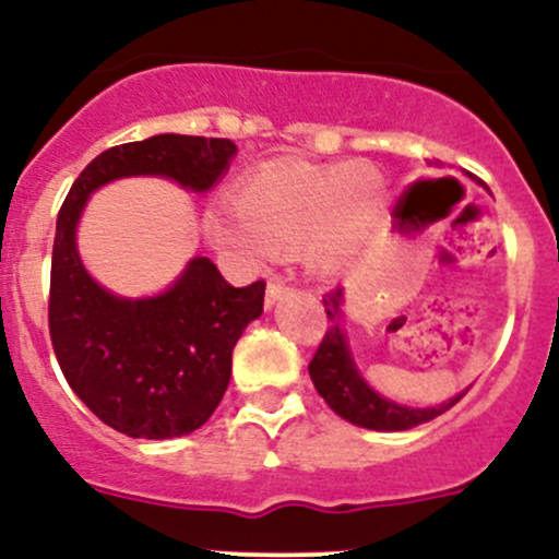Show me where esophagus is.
I'll use <instances>...</instances> for the list:
<instances>
[{"label":"esophagus","instance_id":"esophagus-1","mask_svg":"<svg viewBox=\"0 0 559 559\" xmlns=\"http://www.w3.org/2000/svg\"><path fill=\"white\" fill-rule=\"evenodd\" d=\"M286 294H289V286H286L284 281L270 278L267 281V292H265V305H267V308H273V305L278 302V299H284Z\"/></svg>","mask_w":559,"mask_h":559}]
</instances>
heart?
Here are the masks:
<instances>
[{
  "label": "heart",
  "instance_id": "obj_1",
  "mask_svg": "<svg viewBox=\"0 0 559 559\" xmlns=\"http://www.w3.org/2000/svg\"><path fill=\"white\" fill-rule=\"evenodd\" d=\"M230 204L204 217L214 247L243 260L299 249L305 267L329 278L364 247L388 204V182L371 164L270 162L241 177Z\"/></svg>",
  "mask_w": 559,
  "mask_h": 559
}]
</instances>
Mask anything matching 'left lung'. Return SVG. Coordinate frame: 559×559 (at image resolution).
Segmentation results:
<instances>
[{
	"label": "left lung",
	"instance_id": "obj_1",
	"mask_svg": "<svg viewBox=\"0 0 559 559\" xmlns=\"http://www.w3.org/2000/svg\"><path fill=\"white\" fill-rule=\"evenodd\" d=\"M342 305H345V294H342L340 286L323 297V308H326L331 323L308 366L318 395L334 408V414H340L349 425L379 429V432H401V429L425 425V421L445 414V411L462 401V395H462L451 397L449 403H440V406L411 408L373 392L369 382L360 377L353 353H349L345 310H342Z\"/></svg>",
	"mask_w": 559,
	"mask_h": 559
}]
</instances>
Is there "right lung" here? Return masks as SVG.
Instances as JSON below:
<instances>
[{
    "label": "right lung",
    "instance_id": "1",
    "mask_svg": "<svg viewBox=\"0 0 559 559\" xmlns=\"http://www.w3.org/2000/svg\"><path fill=\"white\" fill-rule=\"evenodd\" d=\"M236 156L225 138L153 134L114 145L76 177L55 225L50 336L60 371L103 425L167 440L214 414L230 382L233 347L262 316L265 281L236 289L206 257H193L156 297L103 289L82 265L76 225L90 195L119 177L156 175L206 193Z\"/></svg>",
    "mask_w": 559,
    "mask_h": 559
}]
</instances>
